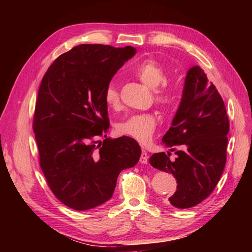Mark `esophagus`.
<instances>
[{"label": "esophagus", "mask_w": 252, "mask_h": 252, "mask_svg": "<svg viewBox=\"0 0 252 252\" xmlns=\"http://www.w3.org/2000/svg\"><path fill=\"white\" fill-rule=\"evenodd\" d=\"M148 154L145 150H143L142 151V154H141V158H140V162L142 163V164H147V162H148Z\"/></svg>", "instance_id": "esophagus-1"}]
</instances>
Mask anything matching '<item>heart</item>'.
I'll return each instance as SVG.
<instances>
[{
	"mask_svg": "<svg viewBox=\"0 0 252 252\" xmlns=\"http://www.w3.org/2000/svg\"><path fill=\"white\" fill-rule=\"evenodd\" d=\"M133 73L145 85L154 89L155 100L158 104L167 106L173 98L171 88L167 86L166 73L163 67L155 60H145L135 66ZM104 100L111 108H117L120 105V94L117 86L109 83L104 91ZM157 119L152 113H136L128 117L118 125V131L129 136L141 144H147L155 133Z\"/></svg>",
	"mask_w": 252,
	"mask_h": 252,
	"instance_id": "heart-1",
	"label": "heart"
}]
</instances>
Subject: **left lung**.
Here are the masks:
<instances>
[{"label": "left lung", "mask_w": 252, "mask_h": 252, "mask_svg": "<svg viewBox=\"0 0 252 252\" xmlns=\"http://www.w3.org/2000/svg\"><path fill=\"white\" fill-rule=\"evenodd\" d=\"M229 120L222 96L200 66L190 68L185 78L179 109L162 143L175 151L152 155L155 168L170 172L177 180L169 203L177 208H190L209 196L220 181L226 164Z\"/></svg>", "instance_id": "obj_1"}]
</instances>
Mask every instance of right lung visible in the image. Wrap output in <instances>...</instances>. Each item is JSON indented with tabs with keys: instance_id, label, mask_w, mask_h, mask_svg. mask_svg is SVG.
<instances>
[{
	"instance_id": "1",
	"label": "right lung",
	"mask_w": 252,
	"mask_h": 252,
	"mask_svg": "<svg viewBox=\"0 0 252 252\" xmlns=\"http://www.w3.org/2000/svg\"><path fill=\"white\" fill-rule=\"evenodd\" d=\"M134 55L131 46L82 44L61 55L43 77L33 117L40 166L53 194L69 208L107 202L120 172L139 162L141 148L131 138L95 141L109 128L105 88Z\"/></svg>"
}]
</instances>
